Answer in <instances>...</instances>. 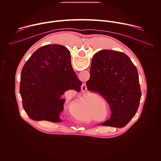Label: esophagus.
Returning a JSON list of instances; mask_svg holds the SVG:
<instances>
[{"label": "esophagus", "mask_w": 161, "mask_h": 161, "mask_svg": "<svg viewBox=\"0 0 161 161\" xmlns=\"http://www.w3.org/2000/svg\"><path fill=\"white\" fill-rule=\"evenodd\" d=\"M84 86H84V89L85 88V90H86V85H84Z\"/></svg>", "instance_id": "1"}]
</instances>
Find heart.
<instances>
[{
    "label": "heart",
    "mask_w": 161,
    "mask_h": 161,
    "mask_svg": "<svg viewBox=\"0 0 161 161\" xmlns=\"http://www.w3.org/2000/svg\"><path fill=\"white\" fill-rule=\"evenodd\" d=\"M83 100H84V99H83Z\"/></svg>",
    "instance_id": "obj_1"
}]
</instances>
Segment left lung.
Instances as JSON below:
<instances>
[{
    "instance_id": "8db88e82",
    "label": "left lung",
    "mask_w": 161,
    "mask_h": 161,
    "mask_svg": "<svg viewBox=\"0 0 161 161\" xmlns=\"http://www.w3.org/2000/svg\"><path fill=\"white\" fill-rule=\"evenodd\" d=\"M90 74L87 89L101 94L111 112L110 119L101 124L124 127L134 117L142 96L136 66L125 53L103 50L93 57Z\"/></svg>"
}]
</instances>
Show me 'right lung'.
<instances>
[{
  "label": "right lung",
  "mask_w": 161,
  "mask_h": 161,
  "mask_svg": "<svg viewBox=\"0 0 161 161\" xmlns=\"http://www.w3.org/2000/svg\"><path fill=\"white\" fill-rule=\"evenodd\" d=\"M82 82L71 65L70 52L59 44L37 50L22 69L19 93L28 116L37 121L60 122L69 90L80 92Z\"/></svg>",
  "instance_id": "obj_1"
}]
</instances>
